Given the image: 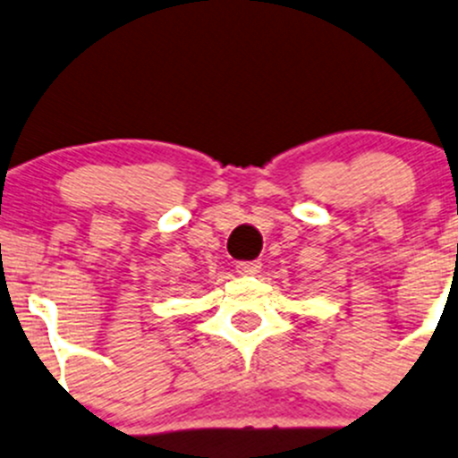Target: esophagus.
Wrapping results in <instances>:
<instances>
[{"mask_svg": "<svg viewBox=\"0 0 458 458\" xmlns=\"http://www.w3.org/2000/svg\"><path fill=\"white\" fill-rule=\"evenodd\" d=\"M237 272L239 275H257L261 270V261H237Z\"/></svg>", "mask_w": 458, "mask_h": 458, "instance_id": "34e87169", "label": "esophagus"}]
</instances>
